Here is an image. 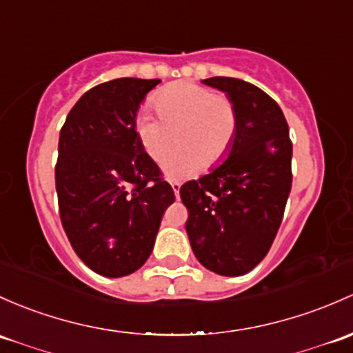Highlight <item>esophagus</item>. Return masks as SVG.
<instances>
[{"instance_id": "1", "label": "esophagus", "mask_w": 353, "mask_h": 353, "mask_svg": "<svg viewBox=\"0 0 353 353\" xmlns=\"http://www.w3.org/2000/svg\"><path fill=\"white\" fill-rule=\"evenodd\" d=\"M170 186H172V191H174V194H176V198H177V199H179L181 183H177V181H172V183H170Z\"/></svg>"}]
</instances>
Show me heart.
Listing matches in <instances>:
<instances>
[{"label":"heart","instance_id":"1","mask_svg":"<svg viewBox=\"0 0 353 353\" xmlns=\"http://www.w3.org/2000/svg\"><path fill=\"white\" fill-rule=\"evenodd\" d=\"M159 118L142 113L137 118L135 133L140 145L154 162L164 164L169 177H188L199 167L218 165L232 148L236 132V110L221 92L194 83H174L155 96Z\"/></svg>","mask_w":353,"mask_h":353}]
</instances>
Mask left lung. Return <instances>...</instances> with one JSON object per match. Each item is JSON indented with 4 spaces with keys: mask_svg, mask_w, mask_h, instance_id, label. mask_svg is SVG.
<instances>
[{
    "mask_svg": "<svg viewBox=\"0 0 353 353\" xmlns=\"http://www.w3.org/2000/svg\"><path fill=\"white\" fill-rule=\"evenodd\" d=\"M203 84L223 91L236 110L225 162L188 181L181 199L196 259L220 276H243L269 252L291 192L292 143L283 110L261 88L235 77Z\"/></svg>",
    "mask_w": 353,
    "mask_h": 353,
    "instance_id": "obj_1",
    "label": "left lung"
}]
</instances>
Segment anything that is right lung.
<instances>
[{
    "instance_id": "right-lung-1",
    "label": "right lung",
    "mask_w": 353,
    "mask_h": 353,
    "mask_svg": "<svg viewBox=\"0 0 353 353\" xmlns=\"http://www.w3.org/2000/svg\"><path fill=\"white\" fill-rule=\"evenodd\" d=\"M161 79L121 77L89 89L65 118L55 165L61 221L77 257L105 277L147 262L176 196L135 133Z\"/></svg>"
}]
</instances>
